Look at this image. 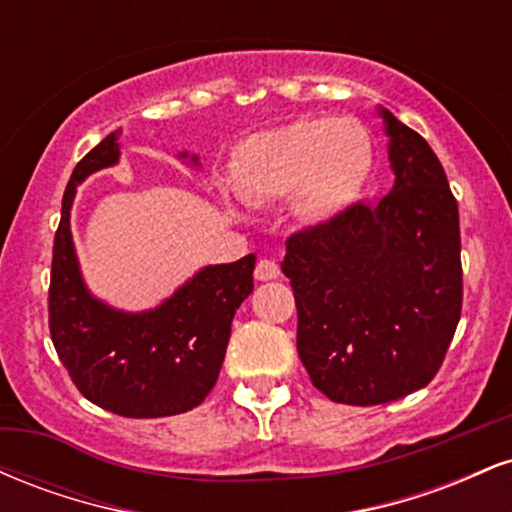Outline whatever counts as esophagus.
<instances>
[{"mask_svg": "<svg viewBox=\"0 0 512 512\" xmlns=\"http://www.w3.org/2000/svg\"><path fill=\"white\" fill-rule=\"evenodd\" d=\"M281 274V269H279V264H276L274 260H267V257H264V260H260L257 262V267H255V276L260 281H272V279H276V276Z\"/></svg>", "mask_w": 512, "mask_h": 512, "instance_id": "34e87169", "label": "esophagus"}]
</instances>
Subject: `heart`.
Segmentation results:
<instances>
[{"mask_svg":"<svg viewBox=\"0 0 512 512\" xmlns=\"http://www.w3.org/2000/svg\"><path fill=\"white\" fill-rule=\"evenodd\" d=\"M368 170V144L356 127L330 120H296L240 144L233 182L248 199L296 195L305 219L342 211Z\"/></svg>","mask_w":512,"mask_h":512,"instance_id":"b5f03b06","label":"heart"}]
</instances>
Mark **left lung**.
I'll use <instances>...</instances> for the list:
<instances>
[{
    "instance_id": "obj_1",
    "label": "left lung",
    "mask_w": 512,
    "mask_h": 512,
    "mask_svg": "<svg viewBox=\"0 0 512 512\" xmlns=\"http://www.w3.org/2000/svg\"><path fill=\"white\" fill-rule=\"evenodd\" d=\"M395 187L286 240L298 356L332 402H395L436 378L462 313L460 214L421 134L383 110Z\"/></svg>"
}]
</instances>
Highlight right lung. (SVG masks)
Masks as SVG:
<instances>
[{
	"label": "right lung",
	"mask_w": 512,
	"mask_h": 512,
	"mask_svg": "<svg viewBox=\"0 0 512 512\" xmlns=\"http://www.w3.org/2000/svg\"><path fill=\"white\" fill-rule=\"evenodd\" d=\"M120 129L76 163L62 197L48 291L50 337L76 390L127 419H156L197 407L216 385L231 322L252 293L255 255L202 269L149 313H120L81 281L69 211L76 185L117 163Z\"/></svg>",
	"instance_id": "1"
}]
</instances>
